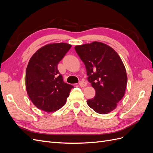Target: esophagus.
I'll use <instances>...</instances> for the list:
<instances>
[{
	"mask_svg": "<svg viewBox=\"0 0 153 153\" xmlns=\"http://www.w3.org/2000/svg\"><path fill=\"white\" fill-rule=\"evenodd\" d=\"M79 85L80 87H85L87 85V84H86V82H85L84 81H80L79 82Z\"/></svg>",
	"mask_w": 153,
	"mask_h": 153,
	"instance_id": "obj_1",
	"label": "esophagus"
}]
</instances>
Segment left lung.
I'll list each match as a JSON object with an SVG mask.
<instances>
[{"label": "left lung", "mask_w": 153, "mask_h": 153, "mask_svg": "<svg viewBox=\"0 0 153 153\" xmlns=\"http://www.w3.org/2000/svg\"><path fill=\"white\" fill-rule=\"evenodd\" d=\"M76 52L84 63L87 80L96 91L87 101L90 108L100 114L110 112L124 96L127 75L117 53L109 46L94 41L76 46Z\"/></svg>", "instance_id": "1"}]
</instances>
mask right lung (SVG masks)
Segmentation results:
<instances>
[{
  "label": "right lung",
  "instance_id": "add662e5",
  "mask_svg": "<svg viewBox=\"0 0 153 153\" xmlns=\"http://www.w3.org/2000/svg\"><path fill=\"white\" fill-rule=\"evenodd\" d=\"M71 45L65 43L48 44L32 55L26 69L25 85L31 101L47 112L61 108L74 87L63 81L57 65Z\"/></svg>",
  "mask_w": 153,
  "mask_h": 153
}]
</instances>
